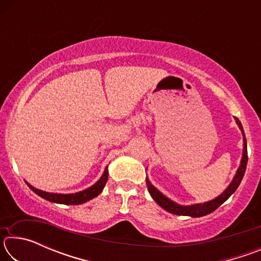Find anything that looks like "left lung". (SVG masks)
Masks as SVG:
<instances>
[{
    "instance_id": "obj_1",
    "label": "left lung",
    "mask_w": 261,
    "mask_h": 261,
    "mask_svg": "<svg viewBox=\"0 0 261 261\" xmlns=\"http://www.w3.org/2000/svg\"><path fill=\"white\" fill-rule=\"evenodd\" d=\"M236 124L240 127V130L243 135V154H242V159H241V163L240 167L236 171L235 176H233L232 180L230 184L228 185L227 189L224 191L218 196L214 199H212L210 201H205L201 202V204H193V205H179L177 202H175L174 200L169 199V198L166 197L161 191L154 187V185L151 183V180L146 177V185H147V190L151 197L154 199V201L156 204L162 207L163 210H166L167 212H169L171 214H176V215H184V216H192V218H200V216H205L207 214L214 212L219 206H221L226 201L231 194L236 191L237 188L240 187V184L243 179V176H244V173L246 170V165H247V144H246V138H245V134L244 130H243L242 123L240 122L237 117H235Z\"/></svg>"
}]
</instances>
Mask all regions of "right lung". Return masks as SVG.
<instances>
[{
  "instance_id": "1",
  "label": "right lung",
  "mask_w": 261,
  "mask_h": 261,
  "mask_svg": "<svg viewBox=\"0 0 261 261\" xmlns=\"http://www.w3.org/2000/svg\"><path fill=\"white\" fill-rule=\"evenodd\" d=\"M107 180H108V166L105 168V171L103 174L101 175V177L96 180L92 187L76 193L64 194V193L46 192V191H42V190H39L37 188L32 187V185H31L29 182H26V180L25 182L34 193H37L38 196H40L41 198H43V199H46L48 201L55 202V204H64V205H81L88 200L93 199V198H95L96 196H99V194L102 192Z\"/></svg>"
}]
</instances>
